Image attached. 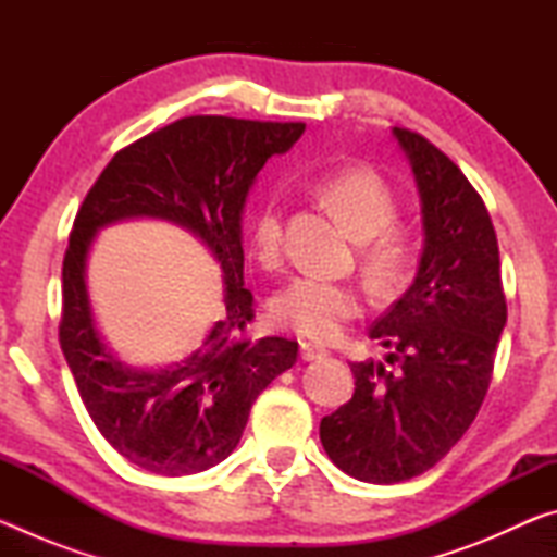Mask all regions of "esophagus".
Wrapping results in <instances>:
<instances>
[{"mask_svg": "<svg viewBox=\"0 0 557 557\" xmlns=\"http://www.w3.org/2000/svg\"><path fill=\"white\" fill-rule=\"evenodd\" d=\"M329 351L324 346H317V344H309L305 342L301 344V361H319V358H324Z\"/></svg>", "mask_w": 557, "mask_h": 557, "instance_id": "obj_1", "label": "esophagus"}]
</instances>
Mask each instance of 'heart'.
<instances>
[{"mask_svg":"<svg viewBox=\"0 0 557 557\" xmlns=\"http://www.w3.org/2000/svg\"><path fill=\"white\" fill-rule=\"evenodd\" d=\"M317 194L356 238L361 260L379 282H395L410 262V233L395 219L398 199L393 186L369 166H344L317 178ZM250 243L262 265H275L285 243V211L277 196H268L250 221ZM363 312V292L354 282L299 275L272 299V317L314 342H332Z\"/></svg>","mask_w":557,"mask_h":557,"instance_id":"obj_1","label":"heart"}]
</instances>
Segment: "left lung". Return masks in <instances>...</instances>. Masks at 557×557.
Returning a JSON list of instances; mask_svg holds the SVG:
<instances>
[{"mask_svg":"<svg viewBox=\"0 0 557 557\" xmlns=\"http://www.w3.org/2000/svg\"><path fill=\"white\" fill-rule=\"evenodd\" d=\"M422 199L425 248L410 289L371 326L384 363H351L354 398L319 425L329 459L369 484L437 465L474 422L506 324L498 240L484 199L451 159L393 127Z\"/></svg>","mask_w":557,"mask_h":557,"instance_id":"8db88e82","label":"left lung"}]
</instances>
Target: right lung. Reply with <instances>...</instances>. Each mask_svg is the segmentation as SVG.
Masks as SVG:
<instances>
[{"label": "right lung", "instance_id": "1", "mask_svg": "<svg viewBox=\"0 0 557 557\" xmlns=\"http://www.w3.org/2000/svg\"><path fill=\"white\" fill-rule=\"evenodd\" d=\"M301 132V122L182 117L122 147L75 215L63 256L59 342L100 435L152 474H196L223 461L240 442L258 395L297 363L299 344L292 338L248 336L256 301L243 287L240 215L260 169ZM135 214L191 230L210 245L226 280L222 322L186 362L162 372L127 370L104 351L85 289L97 228Z\"/></svg>", "mask_w": 557, "mask_h": 557}]
</instances>
